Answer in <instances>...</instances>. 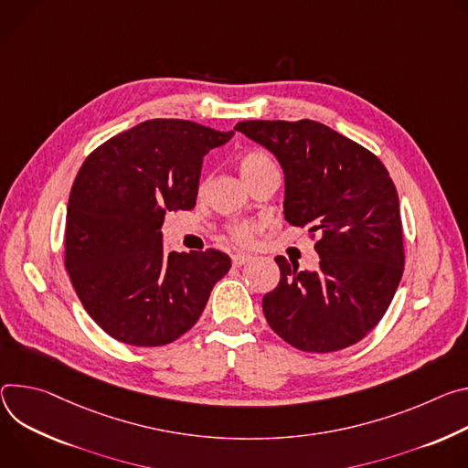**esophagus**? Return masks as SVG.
I'll return each instance as SVG.
<instances>
[{"label":"esophagus","mask_w":468,"mask_h":468,"mask_svg":"<svg viewBox=\"0 0 468 468\" xmlns=\"http://www.w3.org/2000/svg\"><path fill=\"white\" fill-rule=\"evenodd\" d=\"M250 261V254H245V252H236V254H232V266L234 268H239V266H243L245 262H249Z\"/></svg>","instance_id":"1"}]
</instances>
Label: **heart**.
Instances as JSON below:
<instances>
[{
  "label": "heart",
  "mask_w": 468,
  "mask_h": 468,
  "mask_svg": "<svg viewBox=\"0 0 468 468\" xmlns=\"http://www.w3.org/2000/svg\"><path fill=\"white\" fill-rule=\"evenodd\" d=\"M238 167H239V173L243 176V180L249 184L250 180H254L256 176H261L262 173L270 171V169H275V164L271 162L270 155H266L264 152H258V150H250V152H245L239 155L238 160ZM204 182L200 184V191L204 189ZM232 238L239 243H249L252 234H254V225L250 223H239V225H234L232 227Z\"/></svg>",
  "instance_id": "obj_1"
}]
</instances>
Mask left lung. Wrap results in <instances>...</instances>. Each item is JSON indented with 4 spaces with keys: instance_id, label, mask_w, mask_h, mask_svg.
Instances as JSON below:
<instances>
[{
    "instance_id": "obj_1",
    "label": "left lung",
    "mask_w": 468,
    "mask_h": 468,
    "mask_svg": "<svg viewBox=\"0 0 468 468\" xmlns=\"http://www.w3.org/2000/svg\"><path fill=\"white\" fill-rule=\"evenodd\" d=\"M284 173V219L320 234L316 271L275 256L281 281L264 295L270 327L290 346L329 353L356 344L383 318L403 275L399 200L385 165L316 121H243Z\"/></svg>"
}]
</instances>
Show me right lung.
I'll return each mask as SVG.
<instances>
[{"label": "right lung", "mask_w": 468, "mask_h": 468, "mask_svg": "<svg viewBox=\"0 0 468 468\" xmlns=\"http://www.w3.org/2000/svg\"><path fill=\"white\" fill-rule=\"evenodd\" d=\"M189 121H144L83 162L67 204L65 266L87 314L119 342L154 347L200 318L229 254L164 247L167 212L197 202L204 155L232 139Z\"/></svg>", "instance_id": "1"}]
</instances>
